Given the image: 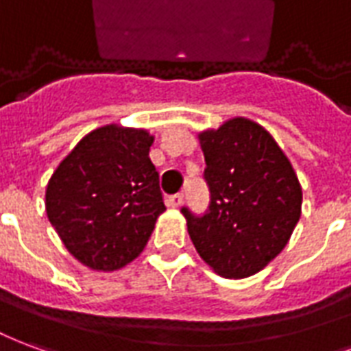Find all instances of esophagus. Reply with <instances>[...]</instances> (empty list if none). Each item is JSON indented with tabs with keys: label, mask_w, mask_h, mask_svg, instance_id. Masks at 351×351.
Instances as JSON below:
<instances>
[{
	"label": "esophagus",
	"mask_w": 351,
	"mask_h": 351,
	"mask_svg": "<svg viewBox=\"0 0 351 351\" xmlns=\"http://www.w3.org/2000/svg\"><path fill=\"white\" fill-rule=\"evenodd\" d=\"M181 204H183V194H172V196L168 198V206L173 207V209L181 206Z\"/></svg>",
	"instance_id": "1"
}]
</instances>
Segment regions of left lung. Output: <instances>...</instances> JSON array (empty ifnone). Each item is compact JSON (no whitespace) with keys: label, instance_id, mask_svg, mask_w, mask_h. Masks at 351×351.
Returning <instances> with one entry per match:
<instances>
[{"label":"left lung","instance_id":"1","mask_svg":"<svg viewBox=\"0 0 351 351\" xmlns=\"http://www.w3.org/2000/svg\"><path fill=\"white\" fill-rule=\"evenodd\" d=\"M211 202L206 215L186 207V230L198 254L224 278L262 271L290 241L303 191L291 162L262 125L232 117L198 134Z\"/></svg>","mask_w":351,"mask_h":351}]
</instances>
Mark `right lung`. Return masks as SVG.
I'll return each mask as SVG.
<instances>
[{
    "label": "right lung",
    "mask_w": 351,
    "mask_h": 351,
    "mask_svg": "<svg viewBox=\"0 0 351 351\" xmlns=\"http://www.w3.org/2000/svg\"><path fill=\"white\" fill-rule=\"evenodd\" d=\"M155 136L110 123L91 130L46 185V215L65 249L93 271H117L140 256L165 213Z\"/></svg>",
    "instance_id": "1"
}]
</instances>
